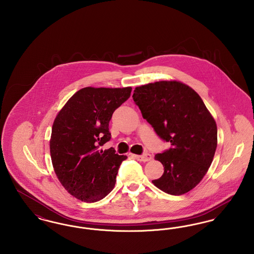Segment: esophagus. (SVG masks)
I'll return each mask as SVG.
<instances>
[{
  "label": "esophagus",
  "instance_id": "esophagus-1",
  "mask_svg": "<svg viewBox=\"0 0 254 254\" xmlns=\"http://www.w3.org/2000/svg\"><path fill=\"white\" fill-rule=\"evenodd\" d=\"M133 157L137 159L138 161H142V162H147L149 160H151V155L149 153H144L142 155H132Z\"/></svg>",
  "mask_w": 254,
  "mask_h": 254
}]
</instances>
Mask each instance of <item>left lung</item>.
<instances>
[{
	"instance_id": "8db88e82",
	"label": "left lung",
	"mask_w": 254,
	"mask_h": 254,
	"mask_svg": "<svg viewBox=\"0 0 254 254\" xmlns=\"http://www.w3.org/2000/svg\"><path fill=\"white\" fill-rule=\"evenodd\" d=\"M143 118L171 145L155 155L164 174L152 183L171 195L187 193L207 172L217 147V126L191 87L177 81L137 86L132 95Z\"/></svg>"
}]
</instances>
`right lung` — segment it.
I'll use <instances>...</instances> for the list:
<instances>
[{
  "label": "right lung",
  "mask_w": 254,
  "mask_h": 254,
  "mask_svg": "<svg viewBox=\"0 0 254 254\" xmlns=\"http://www.w3.org/2000/svg\"><path fill=\"white\" fill-rule=\"evenodd\" d=\"M131 87H85L77 91L56 116L50 156L63 187L75 198L94 203L113 190L122 162L115 149H100L111 138L109 121Z\"/></svg>",
  "instance_id": "obj_1"
}]
</instances>
